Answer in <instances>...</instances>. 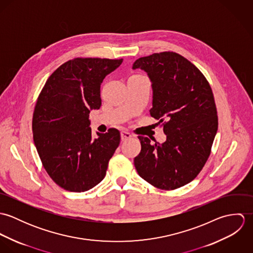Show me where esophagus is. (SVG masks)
Segmentation results:
<instances>
[{
	"mask_svg": "<svg viewBox=\"0 0 253 253\" xmlns=\"http://www.w3.org/2000/svg\"><path fill=\"white\" fill-rule=\"evenodd\" d=\"M121 137H122L123 141H126V140H127V139H129L131 137V134L129 132L124 130V131L121 132Z\"/></svg>",
	"mask_w": 253,
	"mask_h": 253,
	"instance_id": "1",
	"label": "esophagus"
}]
</instances>
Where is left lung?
I'll return each instance as SVG.
<instances>
[{"label":"left lung","mask_w":253,"mask_h":253,"mask_svg":"<svg viewBox=\"0 0 253 253\" xmlns=\"http://www.w3.org/2000/svg\"><path fill=\"white\" fill-rule=\"evenodd\" d=\"M137 68L151 80L150 114L162 124L167 140L151 144L138 136L141 151L134 166L154 187L174 190L194 180L211 155L218 128L213 93L203 73L173 51L140 57L132 65Z\"/></svg>","instance_id":"8db88e82"}]
</instances>
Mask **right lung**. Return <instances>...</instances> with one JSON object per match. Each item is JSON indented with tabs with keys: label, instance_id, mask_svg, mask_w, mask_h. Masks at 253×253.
<instances>
[{
	"label": "right lung",
	"instance_id": "1",
	"mask_svg": "<svg viewBox=\"0 0 253 253\" xmlns=\"http://www.w3.org/2000/svg\"><path fill=\"white\" fill-rule=\"evenodd\" d=\"M123 59L74 58L45 82L33 113V138L42 164L58 186L84 192L105 177L120 144L116 128L92 139L89 112L101 106L100 84Z\"/></svg>",
	"mask_w": 253,
	"mask_h": 253
}]
</instances>
